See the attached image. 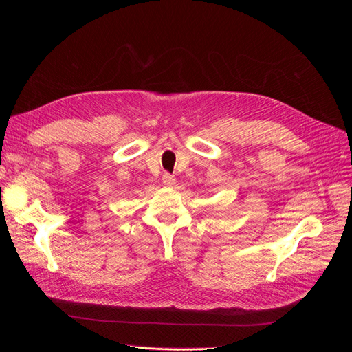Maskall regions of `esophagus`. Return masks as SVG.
Wrapping results in <instances>:
<instances>
[{
    "label": "esophagus",
    "mask_w": 352,
    "mask_h": 352,
    "mask_svg": "<svg viewBox=\"0 0 352 352\" xmlns=\"http://www.w3.org/2000/svg\"><path fill=\"white\" fill-rule=\"evenodd\" d=\"M162 180H163V185L164 186H173L175 182H176V179L172 175H168V173H164Z\"/></svg>",
    "instance_id": "34e87169"
}]
</instances>
